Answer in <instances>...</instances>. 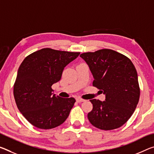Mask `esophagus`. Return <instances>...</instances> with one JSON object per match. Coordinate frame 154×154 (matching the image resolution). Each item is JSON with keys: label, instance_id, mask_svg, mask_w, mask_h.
Instances as JSON below:
<instances>
[{"label": "esophagus", "instance_id": "1", "mask_svg": "<svg viewBox=\"0 0 154 154\" xmlns=\"http://www.w3.org/2000/svg\"><path fill=\"white\" fill-rule=\"evenodd\" d=\"M76 101H77V102H78V103H81V102L85 101V100L82 99V98H77L76 99Z\"/></svg>", "mask_w": 154, "mask_h": 154}]
</instances>
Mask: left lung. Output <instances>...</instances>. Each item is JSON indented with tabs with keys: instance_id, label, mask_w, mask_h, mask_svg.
<instances>
[{
	"instance_id": "obj_1",
	"label": "left lung",
	"mask_w": 154,
	"mask_h": 154,
	"mask_svg": "<svg viewBox=\"0 0 154 154\" xmlns=\"http://www.w3.org/2000/svg\"><path fill=\"white\" fill-rule=\"evenodd\" d=\"M88 65L93 86L101 90L106 99H91L93 108L88 114L92 125L112 130L124 125L132 115L140 97L138 75L131 61L111 49L80 55Z\"/></svg>"
}]
</instances>
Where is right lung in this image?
Masks as SVG:
<instances>
[{"instance_id":"add662e5","label":"right lung","mask_w":154,"mask_h":154,"mask_svg":"<svg viewBox=\"0 0 154 154\" xmlns=\"http://www.w3.org/2000/svg\"><path fill=\"white\" fill-rule=\"evenodd\" d=\"M80 53L42 48L24 58L14 86L17 107L31 125L48 130L66 120L75 99L55 96L51 88Z\"/></svg>"}]
</instances>
